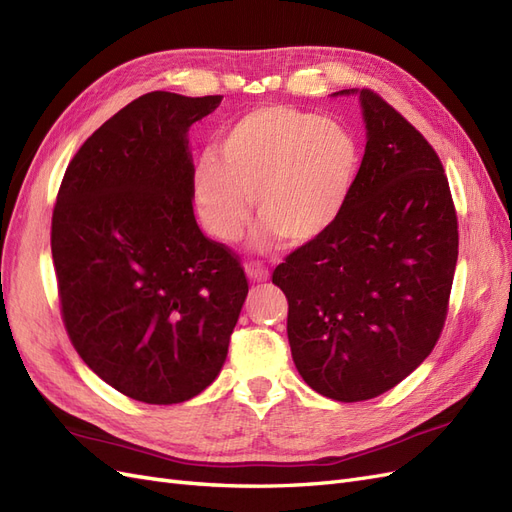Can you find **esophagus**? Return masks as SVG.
<instances>
[{
    "label": "esophagus",
    "instance_id": "esophagus-1",
    "mask_svg": "<svg viewBox=\"0 0 512 512\" xmlns=\"http://www.w3.org/2000/svg\"><path fill=\"white\" fill-rule=\"evenodd\" d=\"M245 273L250 277L252 282H267L269 280V269L262 265V262H247L245 265Z\"/></svg>",
    "mask_w": 512,
    "mask_h": 512
}]
</instances>
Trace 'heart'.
<instances>
[{
	"mask_svg": "<svg viewBox=\"0 0 512 512\" xmlns=\"http://www.w3.org/2000/svg\"><path fill=\"white\" fill-rule=\"evenodd\" d=\"M359 158L356 138L339 121L292 106L254 108L196 162L194 205L215 239L235 241L254 196L265 237L305 245L342 218Z\"/></svg>",
	"mask_w": 512,
	"mask_h": 512,
	"instance_id": "b5f03b06",
	"label": "heart"
}]
</instances>
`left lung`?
Here are the masks:
<instances>
[{
	"label": "left lung",
	"instance_id": "left-lung-1",
	"mask_svg": "<svg viewBox=\"0 0 512 512\" xmlns=\"http://www.w3.org/2000/svg\"><path fill=\"white\" fill-rule=\"evenodd\" d=\"M359 98L367 145L342 218L273 271L288 299L294 365L316 393L344 404L391 391L431 354L459 254L436 149L376 91Z\"/></svg>",
	"mask_w": 512,
	"mask_h": 512
}]
</instances>
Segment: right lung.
I'll return each mask as SVG.
<instances>
[{"mask_svg":"<svg viewBox=\"0 0 512 512\" xmlns=\"http://www.w3.org/2000/svg\"><path fill=\"white\" fill-rule=\"evenodd\" d=\"M222 96L151 91L70 160L51 222L61 320L87 367L145 404L220 374L247 294L239 256L200 232L188 130Z\"/></svg>","mask_w":512,"mask_h":512,"instance_id":"right-lung-1","label":"right lung"}]
</instances>
